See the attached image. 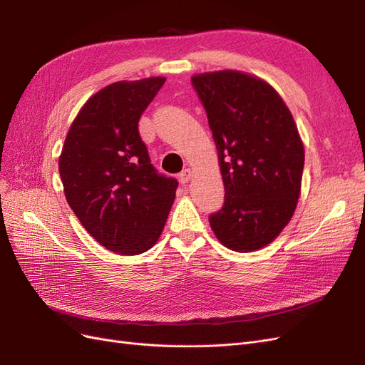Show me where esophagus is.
Masks as SVG:
<instances>
[{
	"instance_id": "1",
	"label": "esophagus",
	"mask_w": 365,
	"mask_h": 365,
	"mask_svg": "<svg viewBox=\"0 0 365 365\" xmlns=\"http://www.w3.org/2000/svg\"><path fill=\"white\" fill-rule=\"evenodd\" d=\"M192 176H193V172H192L190 169H184V170L180 173V181H181V184H187V182H189V181L192 180Z\"/></svg>"
}]
</instances>
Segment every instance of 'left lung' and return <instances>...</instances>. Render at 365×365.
Instances as JSON below:
<instances>
[{
    "label": "left lung",
    "mask_w": 365,
    "mask_h": 365,
    "mask_svg": "<svg viewBox=\"0 0 365 365\" xmlns=\"http://www.w3.org/2000/svg\"><path fill=\"white\" fill-rule=\"evenodd\" d=\"M217 149L225 202L210 216L217 240L237 252L269 245L302 192L304 146L295 120L267 81L237 70L192 76Z\"/></svg>",
    "instance_id": "left-lung-1"
}]
</instances>
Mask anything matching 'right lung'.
I'll use <instances>...</instances> for the list:
<instances>
[{
  "label": "right lung",
  "mask_w": 365,
  "mask_h": 365,
  "mask_svg": "<svg viewBox=\"0 0 365 365\" xmlns=\"http://www.w3.org/2000/svg\"><path fill=\"white\" fill-rule=\"evenodd\" d=\"M165 77L120 81L93 94L77 113L59 157L63 193L98 244L137 256L157 244L178 181L157 173L138 120Z\"/></svg>",
  "instance_id": "1"
}]
</instances>
